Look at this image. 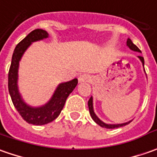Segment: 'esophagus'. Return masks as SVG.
Returning a JSON list of instances; mask_svg holds the SVG:
<instances>
[{
	"label": "esophagus",
	"mask_w": 157,
	"mask_h": 157,
	"mask_svg": "<svg viewBox=\"0 0 157 157\" xmlns=\"http://www.w3.org/2000/svg\"><path fill=\"white\" fill-rule=\"evenodd\" d=\"M90 76L87 75V74H82V75H80L79 77H78V82L79 83H82V82H87L90 80Z\"/></svg>",
	"instance_id": "1"
}]
</instances>
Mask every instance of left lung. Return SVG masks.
<instances>
[{"label": "left lung", "mask_w": 157, "mask_h": 157, "mask_svg": "<svg viewBox=\"0 0 157 157\" xmlns=\"http://www.w3.org/2000/svg\"><path fill=\"white\" fill-rule=\"evenodd\" d=\"M127 45L128 46V48H129L130 50H132V51H134V52H141V51L139 50V48H138L136 44H134L133 42H132L131 39H129V38H128ZM138 57H139V59L141 60V62H142V64H143V67H144V58L142 57H141V56H138ZM144 71H145V70H144ZM88 107H89V112H90L91 117L93 118V120H94L96 123L98 124V125H100V127H102V128H121V127H124V126L128 125V124L130 123V121H128V122H125V123L121 124H106L105 123V122H103L102 121H100V119L98 118V116L95 114V113H94L93 97H91L90 100H88Z\"/></svg>", "instance_id": "obj_1"}]
</instances>
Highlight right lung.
<instances>
[{
  "mask_svg": "<svg viewBox=\"0 0 157 157\" xmlns=\"http://www.w3.org/2000/svg\"><path fill=\"white\" fill-rule=\"evenodd\" d=\"M49 34L47 31L36 29L21 40L14 51L9 71V92L15 109L28 123L36 126L50 123L57 118L63 109L66 99L78 85L77 78L59 84L51 100L45 105L37 107L29 105L22 100L17 86L19 62L24 52L32 43L47 38Z\"/></svg>",
  "mask_w": 157,
  "mask_h": 157,
  "instance_id": "add662e5",
  "label": "right lung"
}]
</instances>
